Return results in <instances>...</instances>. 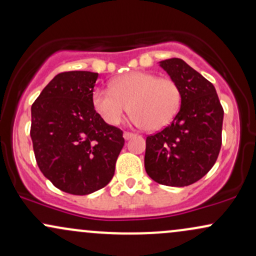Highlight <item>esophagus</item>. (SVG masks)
<instances>
[{
    "mask_svg": "<svg viewBox=\"0 0 256 256\" xmlns=\"http://www.w3.org/2000/svg\"><path fill=\"white\" fill-rule=\"evenodd\" d=\"M134 136H136V134H132V132H128V131L124 132V138H125V140H130V138L134 137Z\"/></svg>",
    "mask_w": 256,
    "mask_h": 256,
    "instance_id": "34e87169",
    "label": "esophagus"
}]
</instances>
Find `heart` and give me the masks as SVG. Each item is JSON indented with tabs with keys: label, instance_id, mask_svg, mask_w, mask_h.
I'll use <instances>...</instances> for the list:
<instances>
[{
	"label": "heart",
	"instance_id": "b5f03b06",
	"mask_svg": "<svg viewBox=\"0 0 256 256\" xmlns=\"http://www.w3.org/2000/svg\"><path fill=\"white\" fill-rule=\"evenodd\" d=\"M92 104L106 122L118 125L130 112L134 124L148 131L166 128L177 116L182 90L171 78H158L149 72H131L112 82L110 89L98 88Z\"/></svg>",
	"mask_w": 256,
	"mask_h": 256
}]
</instances>
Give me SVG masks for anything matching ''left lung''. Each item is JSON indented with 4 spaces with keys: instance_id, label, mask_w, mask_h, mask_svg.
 <instances>
[{
    "instance_id": "obj_1",
    "label": "left lung",
    "mask_w": 256,
    "mask_h": 256,
    "mask_svg": "<svg viewBox=\"0 0 256 256\" xmlns=\"http://www.w3.org/2000/svg\"><path fill=\"white\" fill-rule=\"evenodd\" d=\"M158 64L178 83L182 104L171 124L146 137L144 167L158 184L188 186L207 174L218 158L224 110L214 85L182 58Z\"/></svg>"
}]
</instances>
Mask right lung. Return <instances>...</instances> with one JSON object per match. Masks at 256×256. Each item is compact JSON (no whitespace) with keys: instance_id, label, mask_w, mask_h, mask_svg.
Masks as SVG:
<instances>
[{"instance_id":"obj_1","label":"right lung","mask_w":256,"mask_h":256,"mask_svg":"<svg viewBox=\"0 0 256 256\" xmlns=\"http://www.w3.org/2000/svg\"><path fill=\"white\" fill-rule=\"evenodd\" d=\"M98 73H58L31 107V140L37 165L58 189L89 195L112 180L125 140L95 110Z\"/></svg>"}]
</instances>
